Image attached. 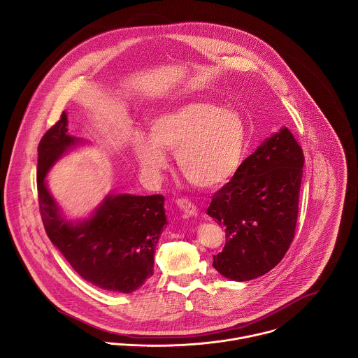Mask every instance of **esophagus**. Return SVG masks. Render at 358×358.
<instances>
[{
    "label": "esophagus",
    "mask_w": 358,
    "mask_h": 358,
    "mask_svg": "<svg viewBox=\"0 0 358 358\" xmlns=\"http://www.w3.org/2000/svg\"><path fill=\"white\" fill-rule=\"evenodd\" d=\"M176 204L183 210V213L187 215V216H196L197 212H199L197 206L193 204L189 199H179V200L176 201Z\"/></svg>",
    "instance_id": "1"
}]
</instances>
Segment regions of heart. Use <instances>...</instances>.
Listing matches in <instances>:
<instances>
[{
  "label": "heart",
  "instance_id": "heart-1",
  "mask_svg": "<svg viewBox=\"0 0 358 358\" xmlns=\"http://www.w3.org/2000/svg\"><path fill=\"white\" fill-rule=\"evenodd\" d=\"M150 135L138 134L132 139L139 164L159 173L168 166L164 150L176 154L182 175L204 189L219 186L234 175L245 146L241 117L201 101L176 106L154 118Z\"/></svg>",
  "mask_w": 358,
  "mask_h": 358
}]
</instances>
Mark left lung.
Here are the masks:
<instances>
[{
    "label": "left lung",
    "instance_id": "8db88e82",
    "mask_svg": "<svg viewBox=\"0 0 358 358\" xmlns=\"http://www.w3.org/2000/svg\"><path fill=\"white\" fill-rule=\"evenodd\" d=\"M303 164L302 148L284 127L213 194L206 213L226 233L212 263L222 275L248 281L281 262L295 237Z\"/></svg>",
    "mask_w": 358,
    "mask_h": 358
}]
</instances>
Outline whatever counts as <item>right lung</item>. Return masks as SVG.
Segmentation results:
<instances>
[{"label": "right lung", "mask_w": 358, "mask_h": 358, "mask_svg": "<svg viewBox=\"0 0 358 358\" xmlns=\"http://www.w3.org/2000/svg\"><path fill=\"white\" fill-rule=\"evenodd\" d=\"M77 142L67 134L66 113L40 141L37 189L45 231L85 281L106 291L131 294L153 275L155 245L166 224L164 197L110 194L92 217L76 224L64 220L44 178Z\"/></svg>", "instance_id": "right-lung-1"}]
</instances>
